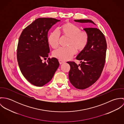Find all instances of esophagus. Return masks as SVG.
Instances as JSON below:
<instances>
[{"mask_svg":"<svg viewBox=\"0 0 124 124\" xmlns=\"http://www.w3.org/2000/svg\"><path fill=\"white\" fill-rule=\"evenodd\" d=\"M59 63H60V64H62V63L65 62L64 61H62V60H59Z\"/></svg>","mask_w":124,"mask_h":124,"instance_id":"esophagus-1","label":"esophagus"}]
</instances>
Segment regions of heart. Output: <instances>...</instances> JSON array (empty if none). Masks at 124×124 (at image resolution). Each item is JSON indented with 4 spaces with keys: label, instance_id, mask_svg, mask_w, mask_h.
<instances>
[{
    "label": "heart",
    "instance_id": "1",
    "mask_svg": "<svg viewBox=\"0 0 124 124\" xmlns=\"http://www.w3.org/2000/svg\"><path fill=\"white\" fill-rule=\"evenodd\" d=\"M61 31L62 36L69 38L68 48H60L54 51L53 56L62 61L71 59L78 51H82L86 47L88 42L87 34L81 31L75 25L71 23H65L61 26ZM60 34L57 31H52L48 36L49 44L53 48L56 49L59 45Z\"/></svg>",
    "mask_w": 124,
    "mask_h": 124
}]
</instances>
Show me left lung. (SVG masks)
Returning a JSON list of instances; mask_svg holds the SVG:
<instances>
[{"mask_svg": "<svg viewBox=\"0 0 124 124\" xmlns=\"http://www.w3.org/2000/svg\"><path fill=\"white\" fill-rule=\"evenodd\" d=\"M74 21L96 25L90 19H76ZM84 31L88 36L89 40L85 48L76 58L80 61L81 64L67 62L71 67L69 80L75 88L79 89L88 88L99 79L105 65L107 49L105 37L100 30L88 28L84 29Z\"/></svg>", "mask_w": 124, "mask_h": 124, "instance_id": "8db88e82", "label": "left lung"}]
</instances>
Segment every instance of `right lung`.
Returning <instances> with one entry per match:
<instances>
[{
  "mask_svg": "<svg viewBox=\"0 0 124 124\" xmlns=\"http://www.w3.org/2000/svg\"><path fill=\"white\" fill-rule=\"evenodd\" d=\"M53 18L35 19L22 31L19 37L17 60L20 71L31 84L42 86L49 82L59 66L57 59L48 58L50 53L48 32L53 25L60 21Z\"/></svg>",
  "mask_w": 124,
  "mask_h": 124,
  "instance_id": "obj_1",
  "label": "right lung"
}]
</instances>
